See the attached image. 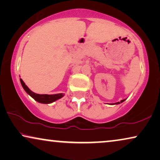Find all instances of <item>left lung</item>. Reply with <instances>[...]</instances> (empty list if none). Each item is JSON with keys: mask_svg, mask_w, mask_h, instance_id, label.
<instances>
[{"mask_svg": "<svg viewBox=\"0 0 160 160\" xmlns=\"http://www.w3.org/2000/svg\"><path fill=\"white\" fill-rule=\"evenodd\" d=\"M123 101H124V99H123V100H121V101L120 102H121H121H123ZM120 102H116V103H115V104H116V105H118V104L120 103ZM115 104H114V105H115Z\"/></svg>", "mask_w": 160, "mask_h": 160, "instance_id": "left-lung-1", "label": "left lung"}]
</instances>
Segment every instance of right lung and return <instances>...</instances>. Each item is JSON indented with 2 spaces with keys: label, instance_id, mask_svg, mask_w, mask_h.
<instances>
[{
  "label": "right lung",
  "instance_id": "add662e5",
  "mask_svg": "<svg viewBox=\"0 0 160 160\" xmlns=\"http://www.w3.org/2000/svg\"><path fill=\"white\" fill-rule=\"evenodd\" d=\"M20 82L21 85H22V88H24V90L26 91L28 94H29L31 97L36 100V101L38 102H40V103L42 104H50L52 103V102L56 101L61 98H62L63 96H64V93H57V94H38V93H36L33 92V91L30 90L22 79H20Z\"/></svg>",
  "mask_w": 160,
  "mask_h": 160
}]
</instances>
